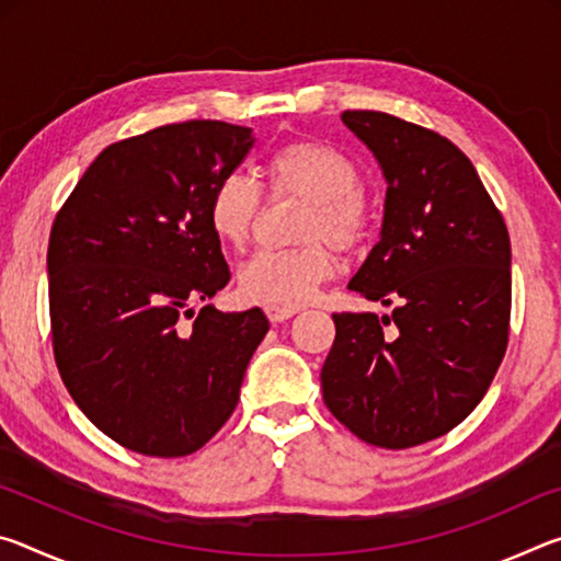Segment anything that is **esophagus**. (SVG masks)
Masks as SVG:
<instances>
[{"mask_svg": "<svg viewBox=\"0 0 561 561\" xmlns=\"http://www.w3.org/2000/svg\"><path fill=\"white\" fill-rule=\"evenodd\" d=\"M264 314H267L272 324H279V321L297 314V307H274V304H267V307H264Z\"/></svg>", "mask_w": 561, "mask_h": 561, "instance_id": "obj_1", "label": "esophagus"}]
</instances>
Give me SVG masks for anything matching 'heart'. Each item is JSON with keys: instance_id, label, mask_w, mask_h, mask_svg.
I'll return each mask as SVG.
<instances>
[{"instance_id": "heart-1", "label": "heart", "mask_w": 561, "mask_h": 561, "mask_svg": "<svg viewBox=\"0 0 561 561\" xmlns=\"http://www.w3.org/2000/svg\"><path fill=\"white\" fill-rule=\"evenodd\" d=\"M270 193L297 197L304 210L294 250L260 252L242 264L240 294L257 304L301 307L339 270L336 250L358 252L374 232V203L364 193V178L346 153L319 140H291L267 163ZM264 207L260 185L242 173L225 175L215 185L207 217L217 240L242 250L257 227Z\"/></svg>"}]
</instances>
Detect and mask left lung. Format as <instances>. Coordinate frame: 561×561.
I'll return each mask as SVG.
<instances>
[{
    "label": "left lung",
    "instance_id": "left-lung-1",
    "mask_svg": "<svg viewBox=\"0 0 561 561\" xmlns=\"http://www.w3.org/2000/svg\"><path fill=\"white\" fill-rule=\"evenodd\" d=\"M341 121L388 183L381 240L348 289L393 314H334L321 391L356 438L403 450L460 425L497 374L510 339V234L478 170L440 133L381 111Z\"/></svg>",
    "mask_w": 561,
    "mask_h": 561
}]
</instances>
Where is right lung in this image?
<instances>
[{
	"label": "right lung",
	"mask_w": 561,
	"mask_h": 561,
	"mask_svg": "<svg viewBox=\"0 0 561 561\" xmlns=\"http://www.w3.org/2000/svg\"><path fill=\"white\" fill-rule=\"evenodd\" d=\"M254 146L252 128L168 123L111 144L56 213L49 237L51 346L76 405L111 440L183 458L240 401L270 329L262 309L207 304L230 270L207 207Z\"/></svg>",
	"instance_id": "right-lung-1"
}]
</instances>
